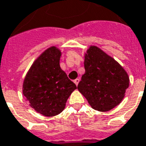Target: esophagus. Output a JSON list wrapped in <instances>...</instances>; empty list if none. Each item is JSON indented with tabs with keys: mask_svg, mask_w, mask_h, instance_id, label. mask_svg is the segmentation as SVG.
I'll return each mask as SVG.
<instances>
[{
	"mask_svg": "<svg viewBox=\"0 0 146 146\" xmlns=\"http://www.w3.org/2000/svg\"><path fill=\"white\" fill-rule=\"evenodd\" d=\"M73 82L75 83V84H76V85L77 86V85H78V84H79V82H80V80L79 79L74 80V81H73Z\"/></svg>",
	"mask_w": 146,
	"mask_h": 146,
	"instance_id": "esophagus-1",
	"label": "esophagus"
}]
</instances>
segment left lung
Here are the masks:
<instances>
[{
	"instance_id": "1",
	"label": "left lung",
	"mask_w": 146,
	"mask_h": 146,
	"mask_svg": "<svg viewBox=\"0 0 146 146\" xmlns=\"http://www.w3.org/2000/svg\"><path fill=\"white\" fill-rule=\"evenodd\" d=\"M85 73L77 89L92 109L110 111L122 102L129 87L126 70L101 48L91 45L84 54Z\"/></svg>"
}]
</instances>
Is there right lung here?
<instances>
[{
    "label": "right lung",
    "instance_id": "1",
    "mask_svg": "<svg viewBox=\"0 0 146 146\" xmlns=\"http://www.w3.org/2000/svg\"><path fill=\"white\" fill-rule=\"evenodd\" d=\"M59 48L51 46L36 58L25 76L23 94L30 107L45 116L62 113L76 84L61 69Z\"/></svg>",
    "mask_w": 146,
    "mask_h": 146
}]
</instances>
